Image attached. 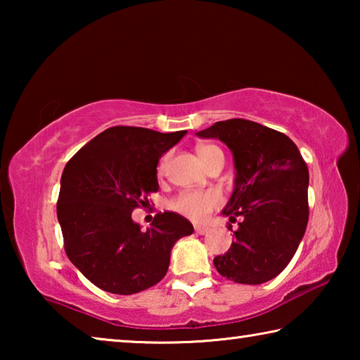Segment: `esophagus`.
I'll return each instance as SVG.
<instances>
[{"mask_svg":"<svg viewBox=\"0 0 360 360\" xmlns=\"http://www.w3.org/2000/svg\"><path fill=\"white\" fill-rule=\"evenodd\" d=\"M206 231H208V227H205V225H195V233L205 235Z\"/></svg>","mask_w":360,"mask_h":360,"instance_id":"1","label":"esophagus"}]
</instances>
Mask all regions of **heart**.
Listing matches in <instances>:
<instances>
[{
  "label": "heart",
  "instance_id": "heart-1",
  "mask_svg": "<svg viewBox=\"0 0 360 360\" xmlns=\"http://www.w3.org/2000/svg\"><path fill=\"white\" fill-rule=\"evenodd\" d=\"M198 157L202 158V162H208L212 155L222 152L217 146L212 144H200L197 148ZM169 155L162 157L160 163H158V172H163L168 163ZM221 203V195L216 191H206V192H184L181 193L178 198L173 202V208L176 211L182 212V214L195 219V221H202L210 212Z\"/></svg>",
  "mask_w": 360,
  "mask_h": 360
}]
</instances>
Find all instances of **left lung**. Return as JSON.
Listing matches in <instances>:
<instances>
[{
	"label": "left lung",
	"mask_w": 360,
	"mask_h": 360,
	"mask_svg": "<svg viewBox=\"0 0 360 360\" xmlns=\"http://www.w3.org/2000/svg\"><path fill=\"white\" fill-rule=\"evenodd\" d=\"M197 135L227 144L236 169L222 214L241 222L229 251L214 257L216 270L240 284L270 281L288 266L307 230V163L289 136L252 120L216 122Z\"/></svg>",
	"instance_id": "8db88e82"
}]
</instances>
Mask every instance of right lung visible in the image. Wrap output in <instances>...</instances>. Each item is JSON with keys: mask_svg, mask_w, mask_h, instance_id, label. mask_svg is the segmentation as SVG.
<instances>
[{"mask_svg": "<svg viewBox=\"0 0 360 360\" xmlns=\"http://www.w3.org/2000/svg\"><path fill=\"white\" fill-rule=\"evenodd\" d=\"M186 133L111 127L66 163L57 202L65 251L96 288L119 295L152 288L167 275L174 243L192 235L178 212H158L146 231L131 219L158 191V158Z\"/></svg>", "mask_w": 360, "mask_h": 360, "instance_id": "obj_1", "label": "right lung"}]
</instances>
